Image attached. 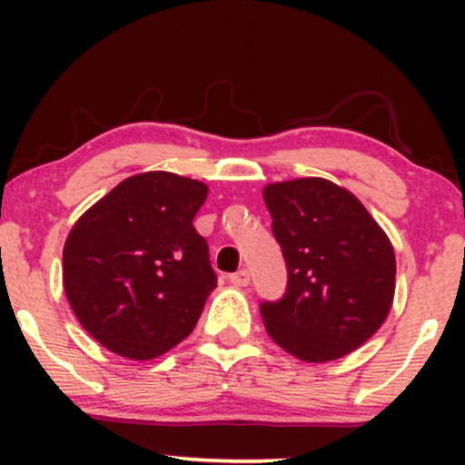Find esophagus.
<instances>
[{
  "mask_svg": "<svg viewBox=\"0 0 465 465\" xmlns=\"http://www.w3.org/2000/svg\"><path fill=\"white\" fill-rule=\"evenodd\" d=\"M229 282H232L233 286H247L249 284V271L247 269L236 271V273L229 275Z\"/></svg>",
  "mask_w": 465,
  "mask_h": 465,
  "instance_id": "esophagus-1",
  "label": "esophagus"
}]
</instances>
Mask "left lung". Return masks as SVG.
Instances as JSON below:
<instances>
[{
	"label": "left lung",
	"mask_w": 465,
	"mask_h": 465,
	"mask_svg": "<svg viewBox=\"0 0 465 465\" xmlns=\"http://www.w3.org/2000/svg\"><path fill=\"white\" fill-rule=\"evenodd\" d=\"M264 203L286 260L280 302H262L271 339L306 362L361 348L385 323L396 292L387 233L351 192L328 179L269 183Z\"/></svg>",
	"instance_id": "8db88e82"
}]
</instances>
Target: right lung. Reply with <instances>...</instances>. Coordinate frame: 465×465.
Returning <instances> with one entry per match:
<instances>
[{
	"label": "right lung",
	"instance_id": "right-lung-1",
	"mask_svg": "<svg viewBox=\"0 0 465 465\" xmlns=\"http://www.w3.org/2000/svg\"><path fill=\"white\" fill-rule=\"evenodd\" d=\"M205 199L201 181L154 170L117 183L72 227L67 302L109 351L151 361L194 330L216 288L210 249L192 225Z\"/></svg>",
	"mask_w": 465,
	"mask_h": 465
}]
</instances>
